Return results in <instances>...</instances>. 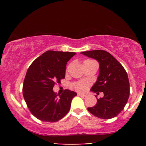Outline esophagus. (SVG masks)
I'll return each mask as SVG.
<instances>
[{"label":"esophagus","instance_id":"obj_1","mask_svg":"<svg viewBox=\"0 0 146 146\" xmlns=\"http://www.w3.org/2000/svg\"><path fill=\"white\" fill-rule=\"evenodd\" d=\"M78 96H81V97H86V95L84 94H81V93L78 94Z\"/></svg>","mask_w":146,"mask_h":146}]
</instances>
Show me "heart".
Returning <instances> with one entry per match:
<instances>
[{
    "label": "heart",
    "instance_id": "heart-1",
    "mask_svg": "<svg viewBox=\"0 0 146 146\" xmlns=\"http://www.w3.org/2000/svg\"><path fill=\"white\" fill-rule=\"evenodd\" d=\"M73 87L74 88L75 90H76L77 91L79 92H82L84 91L87 88L86 84L84 82H78L73 84Z\"/></svg>",
    "mask_w": 146,
    "mask_h": 146
}]
</instances>
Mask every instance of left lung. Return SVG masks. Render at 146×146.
I'll use <instances>...</instances> for the list:
<instances>
[{"label": "left lung", "mask_w": 146, "mask_h": 146, "mask_svg": "<svg viewBox=\"0 0 146 146\" xmlns=\"http://www.w3.org/2000/svg\"><path fill=\"white\" fill-rule=\"evenodd\" d=\"M81 54L99 62V76L90 90L104 93V97L97 99L96 104L88 108V110L102 119L117 116L124 108L129 96V83L126 71L112 55L105 50H94Z\"/></svg>", "instance_id": "left-lung-1"}]
</instances>
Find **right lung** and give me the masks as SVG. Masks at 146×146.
<instances>
[{
  "label": "right lung",
  "mask_w": 146,
  "mask_h": 146,
  "mask_svg": "<svg viewBox=\"0 0 146 146\" xmlns=\"http://www.w3.org/2000/svg\"><path fill=\"white\" fill-rule=\"evenodd\" d=\"M76 54L48 50L37 58L28 69L23 92L32 114L40 120L56 122L64 117L71 106L75 92L65 90L57 97L53 87L65 78L66 64Z\"/></svg>",
  "instance_id": "add662e5"
}]
</instances>
